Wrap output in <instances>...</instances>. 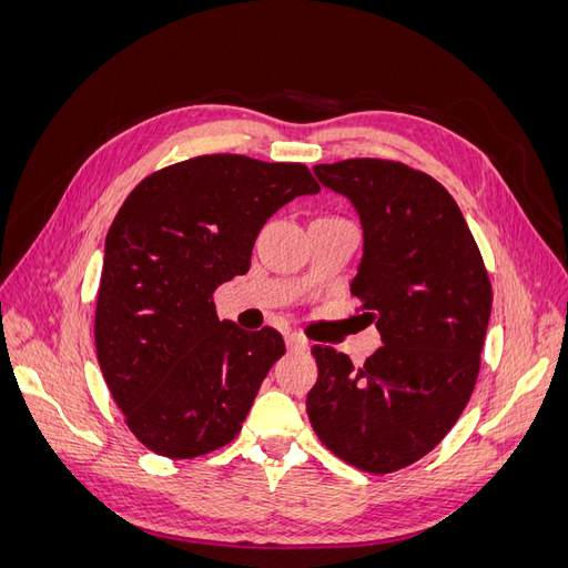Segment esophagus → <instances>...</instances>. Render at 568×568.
I'll list each match as a JSON object with an SVG mask.
<instances>
[{
	"mask_svg": "<svg viewBox=\"0 0 568 568\" xmlns=\"http://www.w3.org/2000/svg\"><path fill=\"white\" fill-rule=\"evenodd\" d=\"M284 341H286V348L288 351H305L307 348V341L303 338V336H298V334H284Z\"/></svg>",
	"mask_w": 568,
	"mask_h": 568,
	"instance_id": "34e87169",
	"label": "esophagus"
}]
</instances>
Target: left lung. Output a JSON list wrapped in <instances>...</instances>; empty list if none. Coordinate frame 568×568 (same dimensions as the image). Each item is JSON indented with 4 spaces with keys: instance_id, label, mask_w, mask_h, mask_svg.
<instances>
[{
    "instance_id": "left-lung-1",
    "label": "left lung",
    "mask_w": 568,
    "mask_h": 568,
    "mask_svg": "<svg viewBox=\"0 0 568 568\" xmlns=\"http://www.w3.org/2000/svg\"><path fill=\"white\" fill-rule=\"evenodd\" d=\"M313 170L359 215L363 261L351 294L384 346L363 367L313 346L317 384L305 409L336 457L372 474L398 471L434 450L471 398L490 280L459 205L432 175L382 159Z\"/></svg>"
}]
</instances>
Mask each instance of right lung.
<instances>
[{
    "instance_id": "obj_1",
    "label": "right lung",
    "mask_w": 568,
    "mask_h": 568,
    "mask_svg": "<svg viewBox=\"0 0 568 568\" xmlns=\"http://www.w3.org/2000/svg\"><path fill=\"white\" fill-rule=\"evenodd\" d=\"M320 184L303 163L196 156L136 184L104 246L94 343L130 432L173 459L222 448L284 355L272 326L217 320L213 291L246 274L272 213Z\"/></svg>"
}]
</instances>
